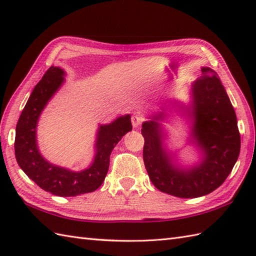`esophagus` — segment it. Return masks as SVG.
<instances>
[{"mask_svg": "<svg viewBox=\"0 0 256 256\" xmlns=\"http://www.w3.org/2000/svg\"><path fill=\"white\" fill-rule=\"evenodd\" d=\"M142 121H143V118H142V116H140V113H134L133 114V116H132V125H133V128H138L140 125V123H142Z\"/></svg>", "mask_w": 256, "mask_h": 256, "instance_id": "34e87169", "label": "esophagus"}]
</instances>
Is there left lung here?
<instances>
[{
	"instance_id": "obj_1",
	"label": "left lung",
	"mask_w": 256,
	"mask_h": 256,
	"mask_svg": "<svg viewBox=\"0 0 256 256\" xmlns=\"http://www.w3.org/2000/svg\"><path fill=\"white\" fill-rule=\"evenodd\" d=\"M179 116L190 128L186 146L198 152V160L184 166L178 152L166 142L164 123ZM143 160L150 179L162 192L178 198H198L220 187L236 165L241 148L238 120L218 74L201 67V76L190 84V101L170 100L142 124Z\"/></svg>"
}]
</instances>
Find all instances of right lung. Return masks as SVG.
I'll use <instances>...</instances> for the list:
<instances>
[{"label": "right lung", "instance_id": "add662e5", "mask_svg": "<svg viewBox=\"0 0 256 256\" xmlns=\"http://www.w3.org/2000/svg\"><path fill=\"white\" fill-rule=\"evenodd\" d=\"M66 74L60 67L52 66L36 84L16 125L14 148L22 170L42 189L60 197H74L101 186L108 170L111 152L132 131V123L131 114H125L108 124H99L94 160L82 170H72L46 160L37 145V124L48 102L66 81Z\"/></svg>", "mask_w": 256, "mask_h": 256}]
</instances>
